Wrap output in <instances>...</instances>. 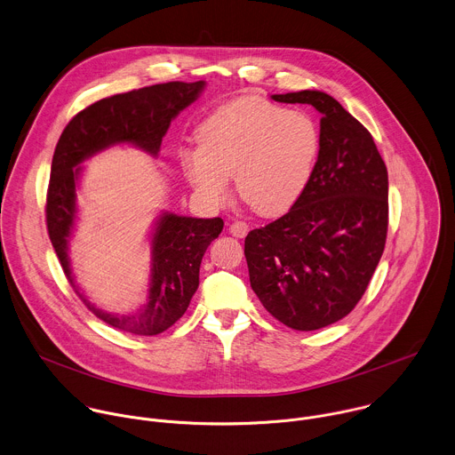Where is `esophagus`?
<instances>
[{
    "instance_id": "esophagus-1",
    "label": "esophagus",
    "mask_w": 455,
    "mask_h": 455,
    "mask_svg": "<svg viewBox=\"0 0 455 455\" xmlns=\"http://www.w3.org/2000/svg\"><path fill=\"white\" fill-rule=\"evenodd\" d=\"M248 230H250V227L244 221H234L228 225V232L239 239H243L248 234Z\"/></svg>"
}]
</instances>
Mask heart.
Listing matches in <instances>:
<instances>
[{
	"label": "heart",
	"mask_w": 455,
	"mask_h": 455,
	"mask_svg": "<svg viewBox=\"0 0 455 455\" xmlns=\"http://www.w3.org/2000/svg\"><path fill=\"white\" fill-rule=\"evenodd\" d=\"M198 147L179 152L184 177L207 204L220 205L234 175L239 198L260 216L292 209L308 188L321 132L303 111H287L259 97L214 109L196 129Z\"/></svg>",
	"instance_id": "b5f03b06"
}]
</instances>
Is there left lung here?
<instances>
[{
    "mask_svg": "<svg viewBox=\"0 0 455 455\" xmlns=\"http://www.w3.org/2000/svg\"><path fill=\"white\" fill-rule=\"evenodd\" d=\"M312 104L321 150L308 188L282 218L244 239L250 283L285 326L314 331L346 317L365 294L388 232V172L372 134L319 90L271 95Z\"/></svg>",
    "mask_w": 455,
    "mask_h": 455,
    "instance_id": "8db88e82",
    "label": "left lung"
}]
</instances>
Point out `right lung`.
<instances>
[{
  "label": "right lung",
  "mask_w": 455,
  "mask_h": 455,
  "mask_svg": "<svg viewBox=\"0 0 455 455\" xmlns=\"http://www.w3.org/2000/svg\"><path fill=\"white\" fill-rule=\"evenodd\" d=\"M204 84V81H170L100 99L79 111L56 143L45 202L49 239L84 307L120 331L150 337L163 333L184 315L198 289L202 257L221 234L223 220L161 214L152 235L150 289L145 305L129 315L104 312L81 294L70 271L67 251L76 221V184L81 172L75 166L116 143H131L157 156L170 122L196 100Z\"/></svg>",
  "instance_id": "add662e5"
}]
</instances>
